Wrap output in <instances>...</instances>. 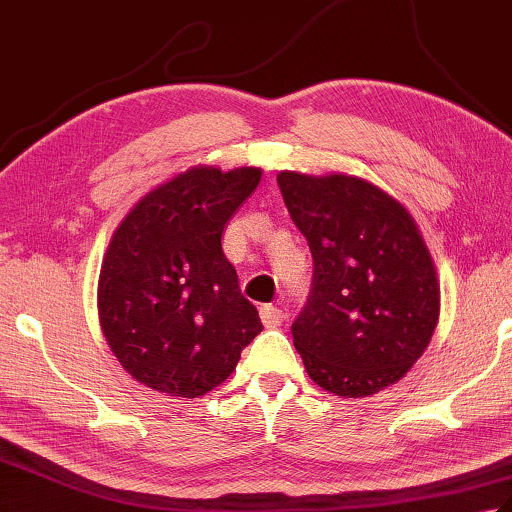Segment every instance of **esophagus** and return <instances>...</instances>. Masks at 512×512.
Segmentation results:
<instances>
[{
  "label": "esophagus",
  "instance_id": "obj_1",
  "mask_svg": "<svg viewBox=\"0 0 512 512\" xmlns=\"http://www.w3.org/2000/svg\"><path fill=\"white\" fill-rule=\"evenodd\" d=\"M259 314H262V321L266 328H277V325H281V321H284V310L273 306V303H264L262 308H259Z\"/></svg>",
  "mask_w": 512,
  "mask_h": 512
}]
</instances>
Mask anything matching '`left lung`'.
Wrapping results in <instances>:
<instances>
[{
  "label": "left lung",
  "instance_id": "obj_1",
  "mask_svg": "<svg viewBox=\"0 0 512 512\" xmlns=\"http://www.w3.org/2000/svg\"><path fill=\"white\" fill-rule=\"evenodd\" d=\"M277 184L314 264L292 323L310 378L345 398L394 385L427 350L440 317L436 266L416 222L385 191L343 173L281 171Z\"/></svg>",
  "mask_w": 512,
  "mask_h": 512
}]
</instances>
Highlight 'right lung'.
Wrapping results in <instances>:
<instances>
[{
  "instance_id": "1",
  "label": "right lung",
  "mask_w": 512,
  "mask_h": 512,
  "mask_svg": "<svg viewBox=\"0 0 512 512\" xmlns=\"http://www.w3.org/2000/svg\"><path fill=\"white\" fill-rule=\"evenodd\" d=\"M259 180L255 167L189 169L147 193L114 231L99 277L101 328L138 383L204 396L262 332L222 250L226 222Z\"/></svg>"
}]
</instances>
